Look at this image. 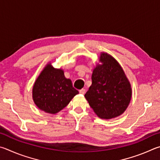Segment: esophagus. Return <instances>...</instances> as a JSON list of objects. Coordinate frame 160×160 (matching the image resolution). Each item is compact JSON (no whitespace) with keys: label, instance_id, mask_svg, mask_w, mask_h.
Listing matches in <instances>:
<instances>
[{"label":"esophagus","instance_id":"esophagus-1","mask_svg":"<svg viewBox=\"0 0 160 160\" xmlns=\"http://www.w3.org/2000/svg\"><path fill=\"white\" fill-rule=\"evenodd\" d=\"M85 92H86V90L84 88H82V89H81V90L79 91V93H81V94H84L85 93Z\"/></svg>","mask_w":160,"mask_h":160}]
</instances>
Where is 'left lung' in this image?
<instances>
[{"label": "left lung", "instance_id": "8db88e82", "mask_svg": "<svg viewBox=\"0 0 160 160\" xmlns=\"http://www.w3.org/2000/svg\"><path fill=\"white\" fill-rule=\"evenodd\" d=\"M92 74V84L85 94L89 105L100 118L112 119L124 112L131 101L129 81L118 62L102 52Z\"/></svg>", "mask_w": 160, "mask_h": 160}]
</instances>
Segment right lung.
Masks as SVG:
<instances>
[{
    "label": "right lung",
    "instance_id": "1",
    "mask_svg": "<svg viewBox=\"0 0 160 160\" xmlns=\"http://www.w3.org/2000/svg\"><path fill=\"white\" fill-rule=\"evenodd\" d=\"M78 91L72 81L65 78L62 69H55L48 63L44 67L33 84V102L41 110L56 114L69 104Z\"/></svg>",
    "mask_w": 160,
    "mask_h": 160
}]
</instances>
